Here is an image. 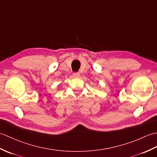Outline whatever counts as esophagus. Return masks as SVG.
<instances>
[{"label":"esophagus","instance_id":"esophagus-1","mask_svg":"<svg viewBox=\"0 0 157 157\" xmlns=\"http://www.w3.org/2000/svg\"><path fill=\"white\" fill-rule=\"evenodd\" d=\"M73 76L74 77V78H79V76H80V73L79 72H76V73H73Z\"/></svg>","mask_w":157,"mask_h":157}]
</instances>
